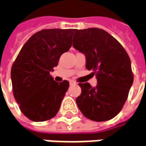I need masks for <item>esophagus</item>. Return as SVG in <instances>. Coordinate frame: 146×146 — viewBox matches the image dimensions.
I'll return each mask as SVG.
<instances>
[{"mask_svg":"<svg viewBox=\"0 0 146 146\" xmlns=\"http://www.w3.org/2000/svg\"><path fill=\"white\" fill-rule=\"evenodd\" d=\"M76 84V82H74L73 80H70V85H73V84Z\"/></svg>","mask_w":146,"mask_h":146,"instance_id":"1","label":"esophagus"}]
</instances>
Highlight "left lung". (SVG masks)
<instances>
[{
	"instance_id": "8db88e82",
	"label": "left lung",
	"mask_w": 146,
	"mask_h": 146,
	"mask_svg": "<svg viewBox=\"0 0 146 146\" xmlns=\"http://www.w3.org/2000/svg\"><path fill=\"white\" fill-rule=\"evenodd\" d=\"M73 47L85 55L86 68L94 71L98 80L95 88L89 83L79 84V109L90 120L112 119L123 108L134 80L127 52L111 34L98 28L76 29Z\"/></svg>"
}]
</instances>
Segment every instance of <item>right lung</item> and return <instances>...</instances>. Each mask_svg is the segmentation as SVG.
I'll list each match as a JSON object with an SVG mask.
<instances>
[{
  "instance_id": "obj_1",
  "label": "right lung",
  "mask_w": 146,
  "mask_h": 146,
  "mask_svg": "<svg viewBox=\"0 0 146 146\" xmlns=\"http://www.w3.org/2000/svg\"><path fill=\"white\" fill-rule=\"evenodd\" d=\"M75 29H42L26 42L11 67L13 94L20 111L33 121H44L58 112L69 82H56L50 72L69 51Z\"/></svg>"
}]
</instances>
